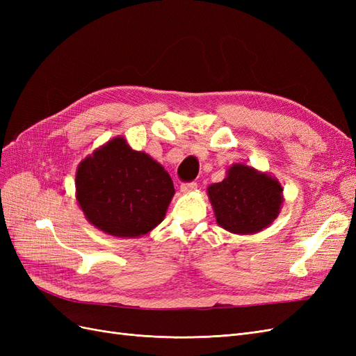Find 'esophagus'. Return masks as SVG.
I'll return each mask as SVG.
<instances>
[{"label":"esophagus","mask_w":356,"mask_h":356,"mask_svg":"<svg viewBox=\"0 0 356 356\" xmlns=\"http://www.w3.org/2000/svg\"><path fill=\"white\" fill-rule=\"evenodd\" d=\"M197 188V182L196 181H191V182H182L181 184V191L182 193H190L193 190Z\"/></svg>","instance_id":"1"}]
</instances>
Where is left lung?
I'll return each instance as SVG.
<instances>
[{
  "label": "left lung",
  "instance_id": "1",
  "mask_svg": "<svg viewBox=\"0 0 356 356\" xmlns=\"http://www.w3.org/2000/svg\"><path fill=\"white\" fill-rule=\"evenodd\" d=\"M208 196L222 229L252 234L270 225L282 204V187L270 175L245 165H233L225 179L208 188Z\"/></svg>",
  "mask_w": 356,
  "mask_h": 356
}]
</instances>
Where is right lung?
I'll return each mask as SVG.
<instances>
[{
    "label": "right lung",
    "mask_w": 356,
    "mask_h": 356,
    "mask_svg": "<svg viewBox=\"0 0 356 356\" xmlns=\"http://www.w3.org/2000/svg\"><path fill=\"white\" fill-rule=\"evenodd\" d=\"M77 200L95 227L117 238H136L163 220L175 188L148 154L114 138L84 159L75 175Z\"/></svg>",
    "instance_id": "add662e5"
}]
</instances>
